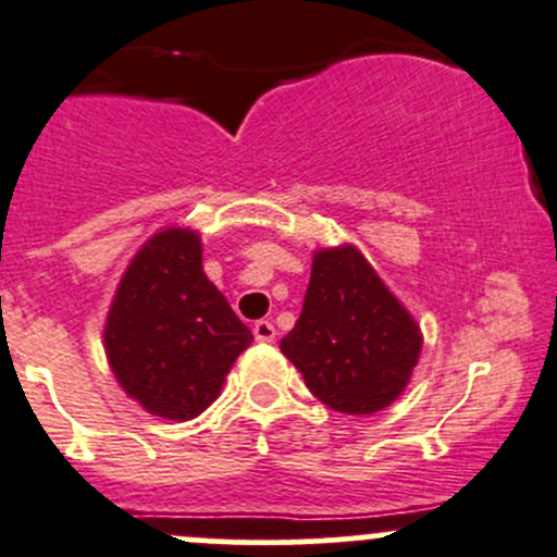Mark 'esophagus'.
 <instances>
[{
    "label": "esophagus",
    "mask_w": 557,
    "mask_h": 557,
    "mask_svg": "<svg viewBox=\"0 0 557 557\" xmlns=\"http://www.w3.org/2000/svg\"><path fill=\"white\" fill-rule=\"evenodd\" d=\"M252 334H256L258 343H274V337H277V329H274L272 321H256L252 323Z\"/></svg>",
    "instance_id": "34e87169"
}]
</instances>
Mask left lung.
<instances>
[{
    "instance_id": "obj_1",
    "label": "left lung",
    "mask_w": 557,
    "mask_h": 557,
    "mask_svg": "<svg viewBox=\"0 0 557 557\" xmlns=\"http://www.w3.org/2000/svg\"><path fill=\"white\" fill-rule=\"evenodd\" d=\"M307 388L332 410H383L408 383L422 332L356 247L321 250L296 326L280 339Z\"/></svg>"
}]
</instances>
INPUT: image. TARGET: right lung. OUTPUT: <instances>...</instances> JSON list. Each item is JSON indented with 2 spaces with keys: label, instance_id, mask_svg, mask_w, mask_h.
<instances>
[{
  "label": "right lung",
  "instance_id": "1",
  "mask_svg": "<svg viewBox=\"0 0 557 557\" xmlns=\"http://www.w3.org/2000/svg\"><path fill=\"white\" fill-rule=\"evenodd\" d=\"M252 334L207 280L196 231L152 236L124 272L106 350L124 392L149 413L185 422L218 399Z\"/></svg>",
  "mask_w": 557,
  "mask_h": 557
}]
</instances>
